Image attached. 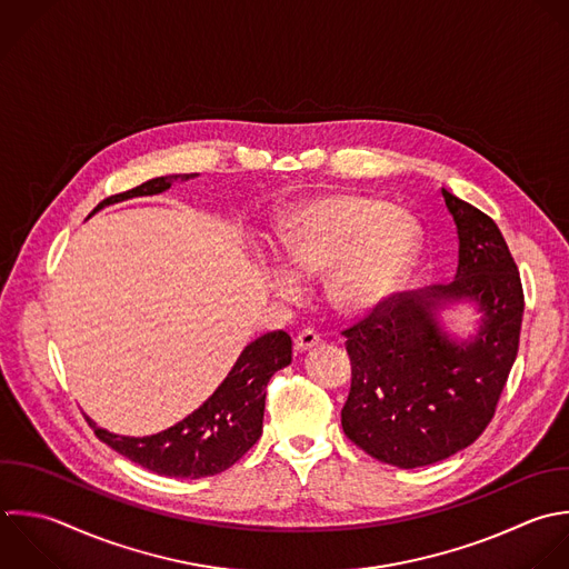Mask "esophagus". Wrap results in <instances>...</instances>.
Here are the masks:
<instances>
[{"label":"esophagus","mask_w":569,"mask_h":569,"mask_svg":"<svg viewBox=\"0 0 569 569\" xmlns=\"http://www.w3.org/2000/svg\"><path fill=\"white\" fill-rule=\"evenodd\" d=\"M320 342H322V338H320L313 329H305V331H300V333L296 336V340H293V349H296V353H305V351H309V349L318 347Z\"/></svg>","instance_id":"obj_1"}]
</instances>
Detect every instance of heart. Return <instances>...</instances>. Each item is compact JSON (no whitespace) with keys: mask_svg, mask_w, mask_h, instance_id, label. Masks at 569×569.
Instances as JSON below:
<instances>
[{"mask_svg":"<svg viewBox=\"0 0 569 569\" xmlns=\"http://www.w3.org/2000/svg\"><path fill=\"white\" fill-rule=\"evenodd\" d=\"M278 251L288 267L271 271V289L300 296L298 276H325V298L340 318L380 309L409 278L420 253V227L387 200L333 191L296 202L278 222Z\"/></svg>","mask_w":569,"mask_h":569,"instance_id":"1","label":"heart"}]
</instances>
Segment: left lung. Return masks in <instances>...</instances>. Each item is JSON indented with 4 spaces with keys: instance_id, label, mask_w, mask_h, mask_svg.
Here are the masks:
<instances>
[{
    "instance_id": "1",
    "label": "left lung",
    "mask_w": 569,
    "mask_h": 569,
    "mask_svg": "<svg viewBox=\"0 0 569 569\" xmlns=\"http://www.w3.org/2000/svg\"><path fill=\"white\" fill-rule=\"evenodd\" d=\"M442 198L458 233L453 280L396 293L342 331L351 358L342 429L362 451L400 469L445 460L485 431L520 338L522 287L500 229L447 189ZM465 301L479 322L458 339L437 316Z\"/></svg>"
}]
</instances>
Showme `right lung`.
<instances>
[{
    "label": "right lung",
    "instance_id": "add662e5",
    "mask_svg": "<svg viewBox=\"0 0 569 569\" xmlns=\"http://www.w3.org/2000/svg\"><path fill=\"white\" fill-rule=\"evenodd\" d=\"M196 176L198 173H178L153 178L131 191L107 198L93 213L131 198L164 193L173 182H187ZM289 362V333L271 331L249 342L220 387L193 413L164 431L151 436H120L98 427L89 416L87 420L102 442L144 469L173 478L213 476L229 469L258 442L262 436L267 382Z\"/></svg>",
    "mask_w": 569,
    "mask_h": 569
}]
</instances>
